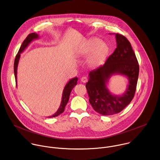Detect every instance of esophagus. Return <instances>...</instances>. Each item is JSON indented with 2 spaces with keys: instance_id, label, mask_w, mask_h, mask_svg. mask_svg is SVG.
<instances>
[{
  "instance_id": "34e87169",
  "label": "esophagus",
  "mask_w": 160,
  "mask_h": 160,
  "mask_svg": "<svg viewBox=\"0 0 160 160\" xmlns=\"http://www.w3.org/2000/svg\"><path fill=\"white\" fill-rule=\"evenodd\" d=\"M80 80H81V82H82L83 83H86V82H87L88 79H87V78L86 77H83L81 78Z\"/></svg>"
}]
</instances>
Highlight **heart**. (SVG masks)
Listing matches in <instances>:
<instances>
[{
    "instance_id": "b5f03b06",
    "label": "heart",
    "mask_w": 160,
    "mask_h": 160,
    "mask_svg": "<svg viewBox=\"0 0 160 160\" xmlns=\"http://www.w3.org/2000/svg\"><path fill=\"white\" fill-rule=\"evenodd\" d=\"M110 52L109 45L100 39L92 37L86 40L77 51V55L86 57L87 63L92 68H97L105 62Z\"/></svg>"
}]
</instances>
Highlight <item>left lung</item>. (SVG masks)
I'll list each match as a JSON object with an SVG mask.
<instances>
[{
  "mask_svg": "<svg viewBox=\"0 0 160 160\" xmlns=\"http://www.w3.org/2000/svg\"><path fill=\"white\" fill-rule=\"evenodd\" d=\"M115 34L117 48L108 57L104 65L88 74L85 87L89 102L94 110L103 115H112L122 111L134 97L139 74V65L136 55L128 39L118 33ZM120 74L129 80L124 93L115 95L107 87L110 78Z\"/></svg>",
  "mask_w": 160,
  "mask_h": 160,
  "instance_id": "1",
  "label": "left lung"
}]
</instances>
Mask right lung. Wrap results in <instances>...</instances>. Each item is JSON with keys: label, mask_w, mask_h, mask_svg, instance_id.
Segmentation results:
<instances>
[{"label": "right lung", "mask_w": 160, "mask_h": 160, "mask_svg": "<svg viewBox=\"0 0 160 160\" xmlns=\"http://www.w3.org/2000/svg\"><path fill=\"white\" fill-rule=\"evenodd\" d=\"M39 38H40V37L37 33H30L27 37V38L25 39V40L23 42L20 48L18 50V52L17 55H16V57H15V61H14L13 69H14V75H15L16 84H17V67H18V62H19V60H20V53H22L25 50V48H27V47L29 45V44L32 41H33L34 40H36V39H38ZM77 81H78V78L77 77H74V78L69 80V81L67 83V84L65 85V86L63 88V90L62 97V101H61L60 105L58 109L57 110V111L53 115L48 117V118L57 117L64 112L65 107L66 105L67 104V103L68 102L70 93H71L72 89L73 88V87L77 85Z\"/></svg>", "instance_id": "right-lung-1"}]
</instances>
